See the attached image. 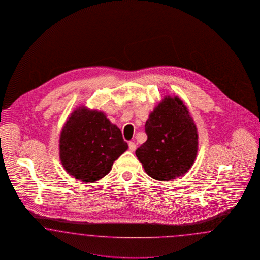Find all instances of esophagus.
I'll list each match as a JSON object with an SVG mask.
<instances>
[{
  "label": "esophagus",
  "instance_id": "1",
  "mask_svg": "<svg viewBox=\"0 0 260 260\" xmlns=\"http://www.w3.org/2000/svg\"><path fill=\"white\" fill-rule=\"evenodd\" d=\"M128 149H129L131 151H134V150H136V145H135L134 142H129L128 143Z\"/></svg>",
  "mask_w": 260,
  "mask_h": 260
}]
</instances>
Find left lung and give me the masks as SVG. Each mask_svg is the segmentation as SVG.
<instances>
[{"label": "left lung", "instance_id": "1", "mask_svg": "<svg viewBox=\"0 0 260 260\" xmlns=\"http://www.w3.org/2000/svg\"><path fill=\"white\" fill-rule=\"evenodd\" d=\"M148 139L135 154L151 178L170 181L187 173L198 150L193 119L181 99L167 96L146 122Z\"/></svg>", "mask_w": 260, "mask_h": 260}]
</instances>
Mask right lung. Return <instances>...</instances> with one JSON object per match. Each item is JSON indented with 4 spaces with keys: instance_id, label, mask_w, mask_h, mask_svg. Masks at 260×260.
<instances>
[{
    "instance_id": "add662e5",
    "label": "right lung",
    "mask_w": 260,
    "mask_h": 260,
    "mask_svg": "<svg viewBox=\"0 0 260 260\" xmlns=\"http://www.w3.org/2000/svg\"><path fill=\"white\" fill-rule=\"evenodd\" d=\"M127 150L122 133L105 113L80 107L71 113L60 135L59 151L64 170L83 182H95L110 173Z\"/></svg>"
}]
</instances>
